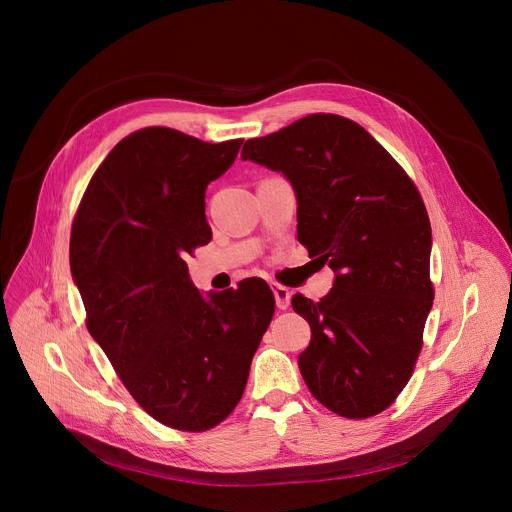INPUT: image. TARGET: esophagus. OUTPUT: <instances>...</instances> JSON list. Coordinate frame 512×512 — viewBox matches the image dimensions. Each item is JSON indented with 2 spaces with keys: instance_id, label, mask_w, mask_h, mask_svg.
<instances>
[{
  "instance_id": "1",
  "label": "esophagus",
  "mask_w": 512,
  "mask_h": 512,
  "mask_svg": "<svg viewBox=\"0 0 512 512\" xmlns=\"http://www.w3.org/2000/svg\"><path fill=\"white\" fill-rule=\"evenodd\" d=\"M271 289H273V296H275L277 308H279V310H287V308H289V302H291L289 289H287L285 285H279V283H273Z\"/></svg>"
}]
</instances>
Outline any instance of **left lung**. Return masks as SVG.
Returning a JSON list of instances; mask_svg holds the SVG:
<instances>
[{"instance_id":"1","label":"left lung","mask_w":512,"mask_h":512,"mask_svg":"<svg viewBox=\"0 0 512 512\" xmlns=\"http://www.w3.org/2000/svg\"><path fill=\"white\" fill-rule=\"evenodd\" d=\"M241 158L291 182L298 239L336 273L320 302L291 300L312 328L298 358L310 393L348 419L385 411L413 375L433 304L417 186L367 129L332 113L247 139Z\"/></svg>"}]
</instances>
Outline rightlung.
I'll return each instance as SVG.
<instances>
[{
    "label": "right lung",
    "mask_w": 512,
    "mask_h": 512,
    "mask_svg": "<svg viewBox=\"0 0 512 512\" xmlns=\"http://www.w3.org/2000/svg\"><path fill=\"white\" fill-rule=\"evenodd\" d=\"M241 143L139 129L97 168L72 221L70 271L91 336L131 397L180 431L233 413L275 310L259 277L204 300L184 261L210 243L204 192Z\"/></svg>",
    "instance_id": "add662e5"
}]
</instances>
